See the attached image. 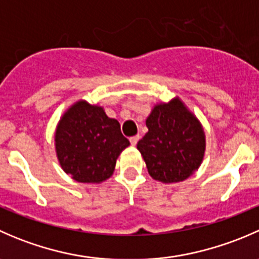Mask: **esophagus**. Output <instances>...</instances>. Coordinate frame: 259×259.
<instances>
[{
	"label": "esophagus",
	"instance_id": "1",
	"mask_svg": "<svg viewBox=\"0 0 259 259\" xmlns=\"http://www.w3.org/2000/svg\"><path fill=\"white\" fill-rule=\"evenodd\" d=\"M139 139H140L139 135H135V137H132V138H130V144H132L133 146H135V145H137V143L139 142Z\"/></svg>",
	"mask_w": 259,
	"mask_h": 259
}]
</instances>
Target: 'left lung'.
I'll list each match as a JSON object with an SVG mask.
<instances>
[{
  "mask_svg": "<svg viewBox=\"0 0 259 259\" xmlns=\"http://www.w3.org/2000/svg\"><path fill=\"white\" fill-rule=\"evenodd\" d=\"M146 127L148 133L137 148L151 178L179 183L198 170L204 158V129L179 98L156 104Z\"/></svg>",
  "mask_w": 259,
  "mask_h": 259,
  "instance_id": "left-lung-1",
  "label": "left lung"
}]
</instances>
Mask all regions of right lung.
I'll list each match as a JSON object with an SVG mask.
<instances>
[{
    "instance_id": "obj_1",
    "label": "right lung",
    "mask_w": 259,
    "mask_h": 259,
    "mask_svg": "<svg viewBox=\"0 0 259 259\" xmlns=\"http://www.w3.org/2000/svg\"><path fill=\"white\" fill-rule=\"evenodd\" d=\"M129 140L117 120L104 108L79 100L60 119L55 149L62 170L79 183H103L114 173L116 159Z\"/></svg>"
}]
</instances>
